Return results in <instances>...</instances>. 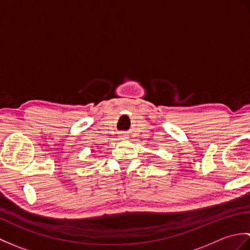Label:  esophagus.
Wrapping results in <instances>:
<instances>
[{
    "label": "esophagus",
    "instance_id": "esophagus-1",
    "mask_svg": "<svg viewBox=\"0 0 250 250\" xmlns=\"http://www.w3.org/2000/svg\"><path fill=\"white\" fill-rule=\"evenodd\" d=\"M119 137H120V139H126L128 136H126L125 134H121V135H119Z\"/></svg>",
    "mask_w": 250,
    "mask_h": 250
}]
</instances>
